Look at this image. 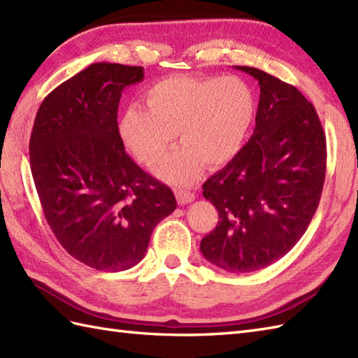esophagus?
I'll list each match as a JSON object with an SVG mask.
<instances>
[{"label":"esophagus","instance_id":"1","mask_svg":"<svg viewBox=\"0 0 358 358\" xmlns=\"http://www.w3.org/2000/svg\"><path fill=\"white\" fill-rule=\"evenodd\" d=\"M175 196H177L178 204H187V203H192L195 200L194 192L183 191V189H178V191H175Z\"/></svg>","mask_w":358,"mask_h":358}]
</instances>
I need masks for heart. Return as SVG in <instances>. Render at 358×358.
I'll return each instance as SVG.
<instances>
[{
	"mask_svg": "<svg viewBox=\"0 0 358 358\" xmlns=\"http://www.w3.org/2000/svg\"><path fill=\"white\" fill-rule=\"evenodd\" d=\"M146 109L127 108L118 131L129 150L144 164L154 163L180 135L183 146L154 166L159 178L191 185L203 163L222 166L238 154L255 115L252 90L237 77L166 78L143 95Z\"/></svg>",
	"mask_w": 358,
	"mask_h": 358,
	"instance_id": "b5f03b06",
	"label": "heart"
}]
</instances>
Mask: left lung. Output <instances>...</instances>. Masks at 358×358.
I'll return each mask as SVG.
<instances>
[{"instance_id":"8db88e82","label":"left lung","mask_w":358,"mask_h":358,"mask_svg":"<svg viewBox=\"0 0 358 358\" xmlns=\"http://www.w3.org/2000/svg\"><path fill=\"white\" fill-rule=\"evenodd\" d=\"M235 69L260 86L255 129L203 185L220 220L200 249L217 268L245 273L280 260L306 232L324 183L326 136L299 89L255 67Z\"/></svg>"}]
</instances>
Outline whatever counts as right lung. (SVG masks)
I'll return each mask as SVG.
<instances>
[{"mask_svg":"<svg viewBox=\"0 0 358 358\" xmlns=\"http://www.w3.org/2000/svg\"><path fill=\"white\" fill-rule=\"evenodd\" d=\"M141 66L94 63L44 98L30 135V171L52 232L72 257L106 272L131 269L152 231L177 208L173 192L126 154L121 92Z\"/></svg>","mask_w":358,"mask_h":358,"instance_id":"right-lung-1","label":"right lung"}]
</instances>
